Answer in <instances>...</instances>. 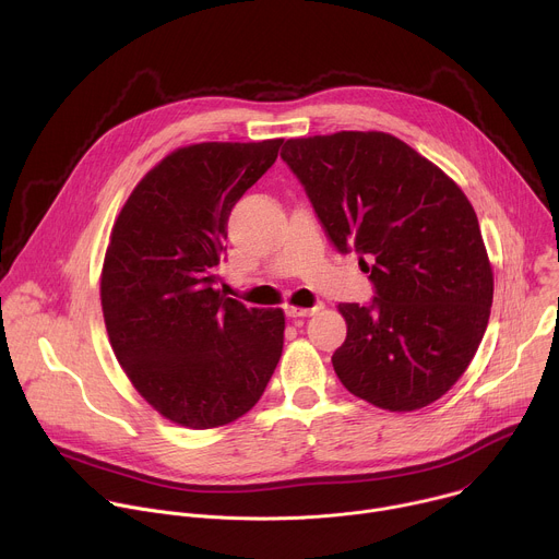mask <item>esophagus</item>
<instances>
[{
	"instance_id": "34e87169",
	"label": "esophagus",
	"mask_w": 559,
	"mask_h": 559,
	"mask_svg": "<svg viewBox=\"0 0 559 559\" xmlns=\"http://www.w3.org/2000/svg\"><path fill=\"white\" fill-rule=\"evenodd\" d=\"M318 307H294V305H287L285 307V313L289 318H307V316H313Z\"/></svg>"
}]
</instances>
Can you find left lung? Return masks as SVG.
Masks as SVG:
<instances>
[{"instance_id":"1","label":"left lung","mask_w":559,"mask_h":559,"mask_svg":"<svg viewBox=\"0 0 559 559\" xmlns=\"http://www.w3.org/2000/svg\"><path fill=\"white\" fill-rule=\"evenodd\" d=\"M296 175L341 254L356 252L373 298L338 305L347 338L334 371L347 391L389 409L431 405L464 373L493 302L480 223L464 192L384 132L287 139Z\"/></svg>"}]
</instances>
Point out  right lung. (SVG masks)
I'll list each match as a JSON object with an SVG mask.
<instances>
[{"instance_id":"obj_1","label":"right lung","mask_w":559,"mask_h":559,"mask_svg":"<svg viewBox=\"0 0 559 559\" xmlns=\"http://www.w3.org/2000/svg\"><path fill=\"white\" fill-rule=\"evenodd\" d=\"M283 139L197 143L168 154L126 201L102 274L117 360L168 420L212 429L248 414L283 354L281 309L216 289L227 218Z\"/></svg>"}]
</instances>
